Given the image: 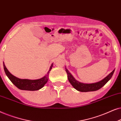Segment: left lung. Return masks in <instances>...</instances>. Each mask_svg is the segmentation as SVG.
Instances as JSON below:
<instances>
[{"label":"left lung","instance_id":"8db88e82","mask_svg":"<svg viewBox=\"0 0 121 121\" xmlns=\"http://www.w3.org/2000/svg\"><path fill=\"white\" fill-rule=\"evenodd\" d=\"M66 71L67 74V77L68 80L70 82L72 86L75 89H76L78 91L80 92H90V91H95L100 89L102 88L109 80L111 79V77L113 76V74L115 72V70H113L107 76H106L105 78H104L101 81L98 82L94 83H90V84H87V83H83L77 81L73 78V76L71 75L69 71L66 69Z\"/></svg>","mask_w":121,"mask_h":121}]
</instances>
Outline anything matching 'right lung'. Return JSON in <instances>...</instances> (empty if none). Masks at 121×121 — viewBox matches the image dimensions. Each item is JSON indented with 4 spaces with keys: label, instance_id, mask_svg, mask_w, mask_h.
I'll list each match as a JSON object with an SVG mask.
<instances>
[{
    "label": "right lung",
    "instance_id": "right-lung-1",
    "mask_svg": "<svg viewBox=\"0 0 121 121\" xmlns=\"http://www.w3.org/2000/svg\"><path fill=\"white\" fill-rule=\"evenodd\" d=\"M52 66L53 64H51L50 66L47 75L43 77V78L38 80H31L28 79H20V78L14 76L9 72V71L6 69L4 63L3 62L4 71L11 82L20 90H27V91H36V90H40V88L43 87L48 81L49 74L51 69L52 68Z\"/></svg>",
    "mask_w": 121,
    "mask_h": 121
}]
</instances>
